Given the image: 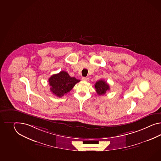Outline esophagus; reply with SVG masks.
Masks as SVG:
<instances>
[{
	"instance_id": "1",
	"label": "esophagus",
	"mask_w": 161,
	"mask_h": 161,
	"mask_svg": "<svg viewBox=\"0 0 161 161\" xmlns=\"http://www.w3.org/2000/svg\"><path fill=\"white\" fill-rule=\"evenodd\" d=\"M82 80L85 81H88L89 78H88V77H82Z\"/></svg>"
}]
</instances>
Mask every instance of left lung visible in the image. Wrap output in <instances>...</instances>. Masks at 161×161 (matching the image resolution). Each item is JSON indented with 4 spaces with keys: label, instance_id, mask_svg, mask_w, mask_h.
<instances>
[{
    "label": "left lung",
    "instance_id": "1",
    "mask_svg": "<svg viewBox=\"0 0 161 161\" xmlns=\"http://www.w3.org/2000/svg\"><path fill=\"white\" fill-rule=\"evenodd\" d=\"M95 88L99 95L105 94L106 91L109 90V84L104 80H99L95 84Z\"/></svg>",
    "mask_w": 161,
    "mask_h": 161
}]
</instances>
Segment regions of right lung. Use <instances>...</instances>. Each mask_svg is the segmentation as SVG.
<instances>
[{
    "label": "right lung",
    "instance_id": "obj_1",
    "mask_svg": "<svg viewBox=\"0 0 161 161\" xmlns=\"http://www.w3.org/2000/svg\"><path fill=\"white\" fill-rule=\"evenodd\" d=\"M48 80L50 90L58 97H62L70 92L75 84L80 81V80L70 77L65 71L52 75Z\"/></svg>",
    "mask_w": 161,
    "mask_h": 161
}]
</instances>
